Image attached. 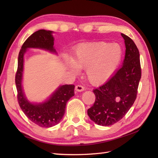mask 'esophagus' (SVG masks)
Masks as SVG:
<instances>
[{"instance_id":"1","label":"esophagus","mask_w":158,"mask_h":158,"mask_svg":"<svg viewBox=\"0 0 158 158\" xmlns=\"http://www.w3.org/2000/svg\"><path fill=\"white\" fill-rule=\"evenodd\" d=\"M84 89V87L81 85H77L75 86V90L77 92H83Z\"/></svg>"}]
</instances>
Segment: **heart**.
Segmentation results:
<instances>
[{"mask_svg": "<svg viewBox=\"0 0 158 158\" xmlns=\"http://www.w3.org/2000/svg\"><path fill=\"white\" fill-rule=\"evenodd\" d=\"M122 50L117 44L99 42L77 47L72 59H66V65L77 73L86 69V77L92 85L106 81L115 71L122 60Z\"/></svg>", "mask_w": 158, "mask_h": 158, "instance_id": "heart-1", "label": "heart"}]
</instances>
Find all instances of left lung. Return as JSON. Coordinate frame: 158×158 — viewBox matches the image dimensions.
Masks as SVG:
<instances>
[{
    "instance_id": "8db88e82",
    "label": "left lung",
    "mask_w": 158,
    "mask_h": 158,
    "mask_svg": "<svg viewBox=\"0 0 158 158\" xmlns=\"http://www.w3.org/2000/svg\"><path fill=\"white\" fill-rule=\"evenodd\" d=\"M126 46L123 65L105 83L93 90L94 104L88 115L100 126H109L125 116L136 98L141 77L140 54L132 39L122 33Z\"/></svg>"
}]
</instances>
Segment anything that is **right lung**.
<instances>
[{"label":"right lung","instance_id":"1","mask_svg":"<svg viewBox=\"0 0 158 158\" xmlns=\"http://www.w3.org/2000/svg\"><path fill=\"white\" fill-rule=\"evenodd\" d=\"M52 33L51 31L39 30L26 40L19 53L18 70L15 75V85L20 108L32 122L43 127L54 126L61 121L64 115L67 102L75 95V85H63L60 86L45 102L32 103L26 98L23 91L22 77L24 53L28 48H38L57 54L53 47L54 38Z\"/></svg>","mask_w":158,"mask_h":158}]
</instances>
